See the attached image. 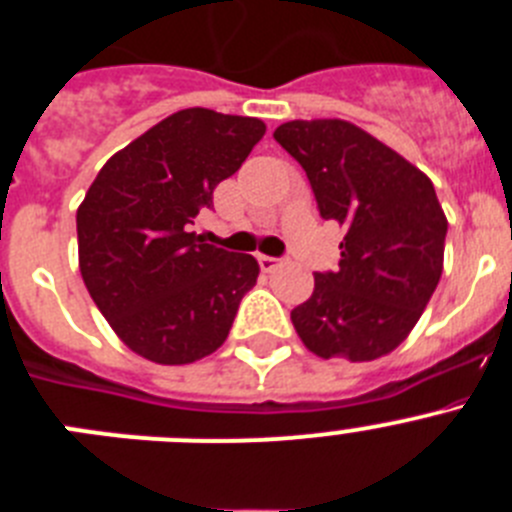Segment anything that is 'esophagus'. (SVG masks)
<instances>
[{
  "label": "esophagus",
  "mask_w": 512,
  "mask_h": 512,
  "mask_svg": "<svg viewBox=\"0 0 512 512\" xmlns=\"http://www.w3.org/2000/svg\"><path fill=\"white\" fill-rule=\"evenodd\" d=\"M259 266L264 271H274L277 266H282V259H277V256H259Z\"/></svg>",
  "instance_id": "esophagus-1"
}]
</instances>
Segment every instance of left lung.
Segmentation results:
<instances>
[{
	"instance_id": "obj_1",
	"label": "left lung",
	"mask_w": 512,
	"mask_h": 512,
	"mask_svg": "<svg viewBox=\"0 0 512 512\" xmlns=\"http://www.w3.org/2000/svg\"><path fill=\"white\" fill-rule=\"evenodd\" d=\"M274 140L305 169L323 220L346 225L333 271H315L292 325L323 359L372 361L400 346L436 292L446 215L431 179L346 120H292Z\"/></svg>"
}]
</instances>
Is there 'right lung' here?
I'll list each match as a JSON object with an SVG mask.
<instances>
[{"label":"right lung","mask_w":512,"mask_h":512,"mask_svg":"<svg viewBox=\"0 0 512 512\" xmlns=\"http://www.w3.org/2000/svg\"><path fill=\"white\" fill-rule=\"evenodd\" d=\"M256 117L174 112L102 166L76 212L94 305L143 359L192 364L228 338L259 264L202 243L197 215L264 138Z\"/></svg>","instance_id":"right-lung-1"}]
</instances>
